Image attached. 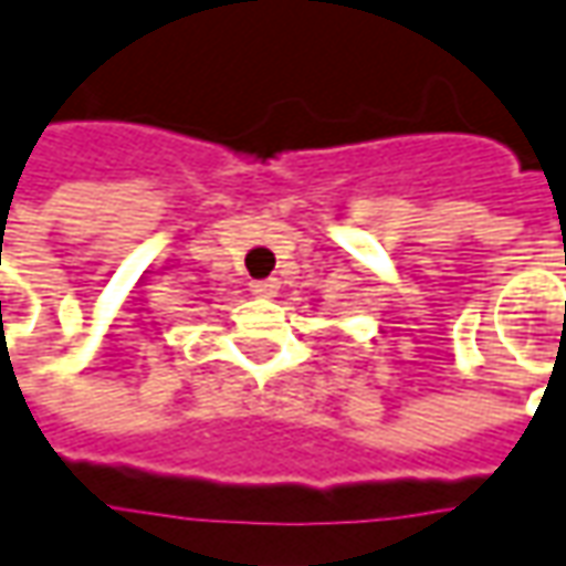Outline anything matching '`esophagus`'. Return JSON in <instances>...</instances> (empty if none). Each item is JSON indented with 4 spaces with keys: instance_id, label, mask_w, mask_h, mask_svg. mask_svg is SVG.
Instances as JSON below:
<instances>
[{
    "instance_id": "obj_1",
    "label": "esophagus",
    "mask_w": 566,
    "mask_h": 566,
    "mask_svg": "<svg viewBox=\"0 0 566 566\" xmlns=\"http://www.w3.org/2000/svg\"><path fill=\"white\" fill-rule=\"evenodd\" d=\"M249 290L255 292V295H261V298H271V295H276L280 286H276V280L271 276V280H252V283H249Z\"/></svg>"
}]
</instances>
